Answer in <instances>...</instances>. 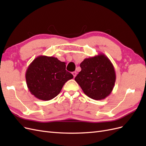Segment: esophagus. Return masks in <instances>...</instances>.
Returning <instances> with one entry per match:
<instances>
[{
    "mask_svg": "<svg viewBox=\"0 0 146 146\" xmlns=\"http://www.w3.org/2000/svg\"><path fill=\"white\" fill-rule=\"evenodd\" d=\"M77 72L76 71H75V72H72V75L74 76V77H76V76H77Z\"/></svg>",
    "mask_w": 146,
    "mask_h": 146,
    "instance_id": "1",
    "label": "esophagus"
}]
</instances>
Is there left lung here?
I'll return each instance as SVG.
<instances>
[{
	"mask_svg": "<svg viewBox=\"0 0 146 146\" xmlns=\"http://www.w3.org/2000/svg\"><path fill=\"white\" fill-rule=\"evenodd\" d=\"M81 71L75 78L83 92L94 100H103L110 94L115 84L114 66L104 54L85 58L80 64Z\"/></svg>",
	"mask_w": 146,
	"mask_h": 146,
	"instance_id": "1",
	"label": "left lung"
}]
</instances>
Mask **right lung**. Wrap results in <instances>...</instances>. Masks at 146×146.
<instances>
[{
    "mask_svg": "<svg viewBox=\"0 0 146 146\" xmlns=\"http://www.w3.org/2000/svg\"><path fill=\"white\" fill-rule=\"evenodd\" d=\"M73 77L66 70V63L55 57L44 55L36 57L25 72L26 83L31 94L46 101L55 98L64 83Z\"/></svg>",
    "mask_w": 146,
    "mask_h": 146,
    "instance_id": "add662e5",
    "label": "right lung"
}]
</instances>
